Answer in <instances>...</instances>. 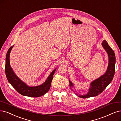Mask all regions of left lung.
I'll return each mask as SVG.
<instances>
[{"label": "left lung", "instance_id": "1", "mask_svg": "<svg viewBox=\"0 0 121 121\" xmlns=\"http://www.w3.org/2000/svg\"><path fill=\"white\" fill-rule=\"evenodd\" d=\"M102 44L108 54L109 63L108 68L104 75L91 82L89 92L86 95L78 96L77 94H76L80 98H87L98 96L105 90L113 79L115 72L116 57L115 53L106 40H104ZM69 83L70 87L71 88L73 87V84L70 80Z\"/></svg>", "mask_w": 121, "mask_h": 121}]
</instances>
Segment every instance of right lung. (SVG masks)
<instances>
[{
  "instance_id": "add662e5",
  "label": "right lung",
  "mask_w": 121,
  "mask_h": 121,
  "mask_svg": "<svg viewBox=\"0 0 121 121\" xmlns=\"http://www.w3.org/2000/svg\"><path fill=\"white\" fill-rule=\"evenodd\" d=\"M13 46H11L7 52L6 56V62L5 71L8 81L15 90L23 96L30 97H38L46 94L50 89L52 80L53 78L56 69L54 70L49 76L46 81L39 86L30 87L27 85L23 81L18 77L13 72L10 65L9 55L10 51Z\"/></svg>"
}]
</instances>
